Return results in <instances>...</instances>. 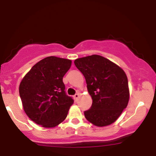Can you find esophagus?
<instances>
[{
  "label": "esophagus",
  "mask_w": 156,
  "mask_h": 156,
  "mask_svg": "<svg viewBox=\"0 0 156 156\" xmlns=\"http://www.w3.org/2000/svg\"><path fill=\"white\" fill-rule=\"evenodd\" d=\"M79 97H80V94L78 92V93H76V94H75L74 96H73V98H74L75 101H78V98H79Z\"/></svg>",
  "instance_id": "esophagus-1"
}]
</instances>
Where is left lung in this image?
<instances>
[{
    "label": "left lung",
    "instance_id": "left-lung-1",
    "mask_svg": "<svg viewBox=\"0 0 156 156\" xmlns=\"http://www.w3.org/2000/svg\"><path fill=\"white\" fill-rule=\"evenodd\" d=\"M76 67L85 77L92 104L84 112L86 119L98 127L114 122L126 108L129 89L122 68L99 55L77 58Z\"/></svg>",
    "mask_w": 156,
    "mask_h": 156
}]
</instances>
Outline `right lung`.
<instances>
[{"instance_id": "add662e5", "label": "right lung", "mask_w": 156, "mask_h": 156, "mask_svg": "<svg viewBox=\"0 0 156 156\" xmlns=\"http://www.w3.org/2000/svg\"><path fill=\"white\" fill-rule=\"evenodd\" d=\"M71 64V60L47 57L34 65L20 82L23 109L37 125L54 128L67 117L74 101L64 91L63 77Z\"/></svg>"}]
</instances>
